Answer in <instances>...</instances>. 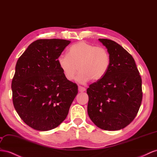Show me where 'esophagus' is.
<instances>
[{
  "label": "esophagus",
  "mask_w": 157,
  "mask_h": 157,
  "mask_svg": "<svg viewBox=\"0 0 157 157\" xmlns=\"http://www.w3.org/2000/svg\"><path fill=\"white\" fill-rule=\"evenodd\" d=\"M78 90H79V92H83V91H86V88L82 87V86H78Z\"/></svg>",
  "instance_id": "34e87169"
}]
</instances>
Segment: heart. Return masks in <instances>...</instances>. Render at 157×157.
I'll return each mask as SVG.
<instances>
[{
  "label": "heart",
  "mask_w": 157,
  "mask_h": 157,
  "mask_svg": "<svg viewBox=\"0 0 157 157\" xmlns=\"http://www.w3.org/2000/svg\"><path fill=\"white\" fill-rule=\"evenodd\" d=\"M57 62L66 79L73 80L79 68L77 80L86 83L90 79L98 81L106 74L111 58L105 47L81 41L70 47L67 55H60Z\"/></svg>",
  "instance_id": "1"
}]
</instances>
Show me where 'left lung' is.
Listing matches in <instances>:
<instances>
[{
    "instance_id": "left-lung-1",
    "label": "left lung",
    "mask_w": 157,
    "mask_h": 157,
    "mask_svg": "<svg viewBox=\"0 0 157 157\" xmlns=\"http://www.w3.org/2000/svg\"><path fill=\"white\" fill-rule=\"evenodd\" d=\"M110 54L106 74L90 86L87 113L96 126L117 131L129 124L141 105L142 80L133 58L111 40L99 39Z\"/></svg>"
}]
</instances>
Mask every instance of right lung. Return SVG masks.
I'll return each instance as SVG.
<instances>
[{
    "instance_id": "add662e5",
    "label": "right lung",
    "mask_w": 157,
    "mask_h": 157,
    "mask_svg": "<svg viewBox=\"0 0 157 157\" xmlns=\"http://www.w3.org/2000/svg\"><path fill=\"white\" fill-rule=\"evenodd\" d=\"M71 42L40 39L30 44L16 64L13 101L20 117L34 129L57 127L66 118L78 86L66 79L57 59Z\"/></svg>"
}]
</instances>
